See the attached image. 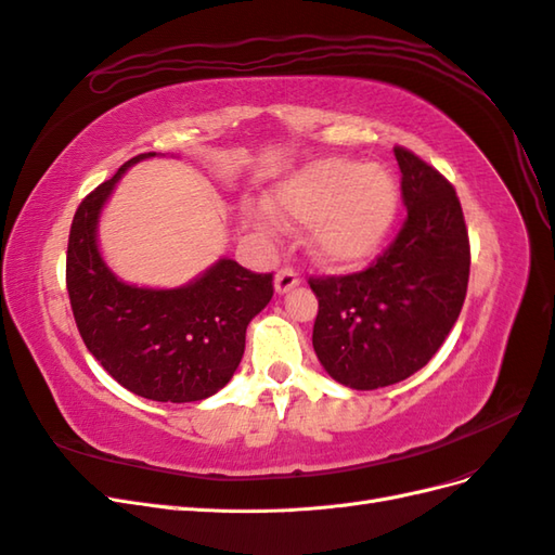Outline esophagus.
I'll return each mask as SVG.
<instances>
[{
	"mask_svg": "<svg viewBox=\"0 0 555 555\" xmlns=\"http://www.w3.org/2000/svg\"><path fill=\"white\" fill-rule=\"evenodd\" d=\"M300 282L298 273L294 271V268H280V271L275 273V292L278 294H287L292 292L296 284Z\"/></svg>",
	"mask_w": 555,
	"mask_h": 555,
	"instance_id": "34e87169",
	"label": "esophagus"
}]
</instances>
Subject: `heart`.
Here are the masks:
<instances>
[{
  "instance_id": "heart-1",
  "label": "heart",
  "mask_w": 555,
  "mask_h": 555,
  "mask_svg": "<svg viewBox=\"0 0 555 555\" xmlns=\"http://www.w3.org/2000/svg\"><path fill=\"white\" fill-rule=\"evenodd\" d=\"M398 201V182L386 166L347 157L314 159L273 190L278 215L310 224L312 255L335 266L375 255L393 229ZM245 217L261 231L275 227V215L266 206H249Z\"/></svg>"
}]
</instances>
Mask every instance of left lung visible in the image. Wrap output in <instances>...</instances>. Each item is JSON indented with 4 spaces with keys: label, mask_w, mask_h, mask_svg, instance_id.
<instances>
[{
    "label": "left lung",
    "mask_w": 555,
    "mask_h": 555,
    "mask_svg": "<svg viewBox=\"0 0 555 555\" xmlns=\"http://www.w3.org/2000/svg\"><path fill=\"white\" fill-rule=\"evenodd\" d=\"M408 217L396 241L361 273L310 278L319 300L312 347L349 389L408 379L435 357L461 314L469 241L453 184L405 147H393Z\"/></svg>",
    "instance_id": "8db88e82"
}]
</instances>
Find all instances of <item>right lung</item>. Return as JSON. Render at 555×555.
Here are the masks:
<instances>
[{"label": "right lung", "instance_id": "add662e5", "mask_svg": "<svg viewBox=\"0 0 555 555\" xmlns=\"http://www.w3.org/2000/svg\"><path fill=\"white\" fill-rule=\"evenodd\" d=\"M155 155L129 159L82 198L66 247V289L82 343L117 384L147 400L194 402L236 373L247 324L273 298V273L220 259L178 289L117 278L96 245L99 215L129 166Z\"/></svg>", "mask_w": 555, "mask_h": 555}]
</instances>
